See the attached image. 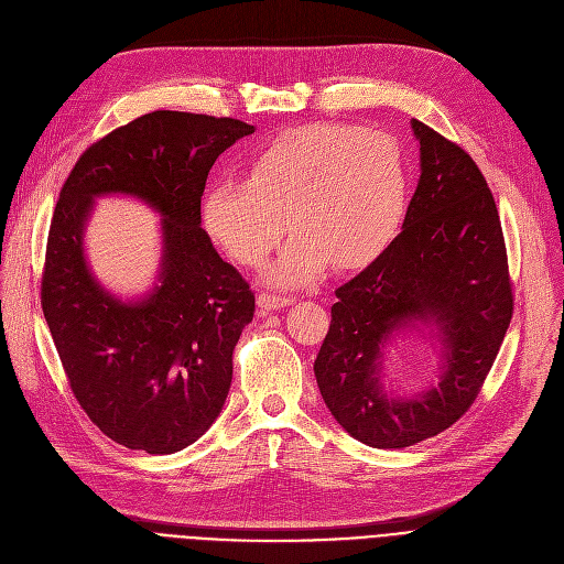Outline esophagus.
<instances>
[{
  "label": "esophagus",
  "instance_id": "esophagus-1",
  "mask_svg": "<svg viewBox=\"0 0 564 564\" xmlns=\"http://www.w3.org/2000/svg\"><path fill=\"white\" fill-rule=\"evenodd\" d=\"M290 302H292L290 297L272 295V292H262V295H258V308H262V311H281Z\"/></svg>",
  "mask_w": 564,
  "mask_h": 564
}]
</instances>
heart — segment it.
Returning <instances> with one entry per match:
<instances>
[{
  "instance_id": "b5f03b06",
  "label": "heart",
  "mask_w": 564,
  "mask_h": 564,
  "mask_svg": "<svg viewBox=\"0 0 564 564\" xmlns=\"http://www.w3.org/2000/svg\"><path fill=\"white\" fill-rule=\"evenodd\" d=\"M410 188L403 147L382 131L308 124L283 133L253 159L249 180L214 182L203 198L207 232L241 264H260L290 226L276 285H308L327 264L355 269L399 232Z\"/></svg>"
}]
</instances>
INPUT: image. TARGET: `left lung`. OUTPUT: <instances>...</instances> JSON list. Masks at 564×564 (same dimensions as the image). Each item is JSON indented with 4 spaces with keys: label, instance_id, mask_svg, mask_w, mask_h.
<instances>
[{
    "label": "left lung",
    "instance_id": "8db88e82",
    "mask_svg": "<svg viewBox=\"0 0 564 564\" xmlns=\"http://www.w3.org/2000/svg\"><path fill=\"white\" fill-rule=\"evenodd\" d=\"M422 175L403 230L336 288L329 332L313 371L334 420L359 443L401 449L449 429L475 403L502 346L513 295L494 193L473 156L412 119ZM435 326L444 348L438 387L391 400L381 391L390 336Z\"/></svg>",
    "mask_w": 564,
    "mask_h": 564
}]
</instances>
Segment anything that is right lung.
<instances>
[{
  "label": "right lung",
  "mask_w": 564,
  "mask_h": 564,
  "mask_svg": "<svg viewBox=\"0 0 564 564\" xmlns=\"http://www.w3.org/2000/svg\"><path fill=\"white\" fill-rule=\"evenodd\" d=\"M256 129L232 117L154 110L87 147L47 232L41 306L73 397L115 443L175 454L218 417L256 297L200 228L214 161ZM124 192L163 216L160 283L121 303L90 276L82 235L93 198Z\"/></svg>",
  "instance_id": "right-lung-1"
}]
</instances>
